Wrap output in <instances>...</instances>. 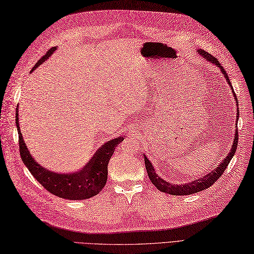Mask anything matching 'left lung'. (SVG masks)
<instances>
[{"instance_id":"left-lung-1","label":"left lung","mask_w":254,"mask_h":254,"mask_svg":"<svg viewBox=\"0 0 254 254\" xmlns=\"http://www.w3.org/2000/svg\"><path fill=\"white\" fill-rule=\"evenodd\" d=\"M197 54H198L199 56H201V57L203 59H206L208 63L212 64L214 65H216L219 67V69L221 70L222 74H223L227 84L231 86V89H232V92H233V96H234V99H236V104H238L237 102V97L236 95H235L234 92V89H233V86L231 84V80L230 78H228L227 74H226V71L223 69V66H222L220 64V63L218 61V59H215L214 57H212V55L208 54L207 52L202 51V49H197ZM238 107H237V116H236V127H237V123H238V117H239V112H238ZM237 144H238V132L237 130H235V134H234V141H233V145H232V150L230 151V153L227 154V156L222 160V162L220 163L219 167H216V168L214 170H212L211 172H209L208 175L203 176L202 178L198 179V180L195 181H191V182H189V183H185V184H175V183H170L168 181H166L165 179L160 178L157 174L155 169H154V167L151 163V160L148 159L145 155L144 156V163H145V168H146V172L148 175V178H150L151 182L155 185L156 189L160 191H163V193H166V194H170V195H176V196H182V195H190V194H195L197 193V191H200V190H206L208 188L211 187V185L218 180V179L223 175V172L225 171V169L227 168L228 164H230V162L232 160L233 156L235 152H236V148H237Z\"/></svg>"}]
</instances>
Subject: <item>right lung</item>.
I'll use <instances>...</instances> for the list:
<instances>
[{
  "mask_svg": "<svg viewBox=\"0 0 254 254\" xmlns=\"http://www.w3.org/2000/svg\"><path fill=\"white\" fill-rule=\"evenodd\" d=\"M56 49H57L56 47L49 49L44 57H42L36 63L31 72H33L36 67L51 57ZM16 126L18 134H19L20 156L31 175L49 193L70 200L88 199L100 193L108 180V165L113 155L115 147L125 139V135H123V137H117L106 142L98 148L94 156L83 168L74 172H57L43 167L39 162H36L32 154L29 152L20 131L18 107L16 112Z\"/></svg>",
  "mask_w": 254,
  "mask_h": 254,
  "instance_id": "add662e5",
  "label": "right lung"
}]
</instances>
